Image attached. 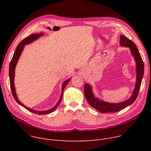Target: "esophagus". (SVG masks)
I'll return each mask as SVG.
<instances>
[{"instance_id":"obj_1","label":"esophagus","mask_w":151,"mask_h":151,"mask_svg":"<svg viewBox=\"0 0 151 151\" xmlns=\"http://www.w3.org/2000/svg\"><path fill=\"white\" fill-rule=\"evenodd\" d=\"M81 75H82V74H81Z\"/></svg>"}]
</instances>
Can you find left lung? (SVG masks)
<instances>
[{
	"instance_id": "left-lung-1",
	"label": "left lung",
	"mask_w": 151,
	"mask_h": 151,
	"mask_svg": "<svg viewBox=\"0 0 151 151\" xmlns=\"http://www.w3.org/2000/svg\"><path fill=\"white\" fill-rule=\"evenodd\" d=\"M119 44L122 47L130 48L132 55L134 57L136 63V82L132 95L130 99L119 103H111L101 100L96 98L92 91V87L88 84L86 83L84 86V94L88 103L97 111L101 113L117 112L128 106L132 104L137 97L142 78L144 73V63L141 57L138 49L134 43L128 39L124 35H121Z\"/></svg>"
}]
</instances>
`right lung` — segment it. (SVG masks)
<instances>
[{
	"instance_id": "obj_1",
	"label": "right lung",
	"mask_w": 151,
	"mask_h": 151,
	"mask_svg": "<svg viewBox=\"0 0 151 151\" xmlns=\"http://www.w3.org/2000/svg\"><path fill=\"white\" fill-rule=\"evenodd\" d=\"M44 33H40V34H37V33H34V34H32L30 36H29L28 37H27L26 38H25L24 39H23L22 41H21L19 44L18 45L17 47V50H15L14 55L12 57V58L10 62V64H9V81H10V86H11V91H12V96L14 98V99L15 100V101L21 106H22L23 107H24V108H26L27 110H28L29 111L38 114V115H44V114H50L52 112H54L56 108L57 107V106L59 105V104L60 103L62 97H63V91L64 90V89L65 88V87H66L67 84L68 83V82H69V81L70 80V78L66 80V81H64L62 85V92H61V94L60 96V99L58 101V103H57V104L52 107V109L47 110V111H35L33 110L32 109L29 108V107H26L25 105H24L22 103H21L19 100L18 99L17 96V94L15 92V88L14 87V76H15V69L16 67V65L17 64V62L19 60V58L21 54V52H23V50L24 49V45L30 44V43L33 42L34 40H37L38 38H39L40 36H42Z\"/></svg>"
}]
</instances>
